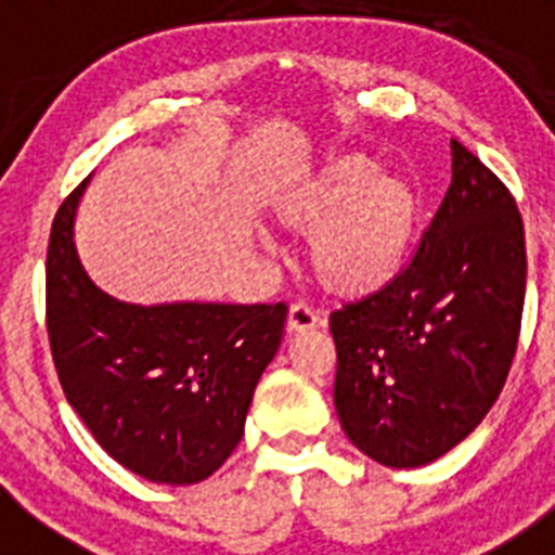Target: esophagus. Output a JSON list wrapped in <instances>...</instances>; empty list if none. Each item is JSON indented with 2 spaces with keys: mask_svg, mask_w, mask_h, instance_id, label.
Instances as JSON below:
<instances>
[{
  "mask_svg": "<svg viewBox=\"0 0 555 555\" xmlns=\"http://www.w3.org/2000/svg\"><path fill=\"white\" fill-rule=\"evenodd\" d=\"M322 325V317L317 311H313L308 302H292V308H288V322L286 327L292 333H306V331H313V327Z\"/></svg>",
  "mask_w": 555,
  "mask_h": 555,
  "instance_id": "esophagus-1",
  "label": "esophagus"
}]
</instances>
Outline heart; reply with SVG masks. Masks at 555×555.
Masks as SVG:
<instances>
[{
	"label": "heart",
	"instance_id": "1",
	"mask_svg": "<svg viewBox=\"0 0 555 555\" xmlns=\"http://www.w3.org/2000/svg\"><path fill=\"white\" fill-rule=\"evenodd\" d=\"M283 228L308 238L313 278L341 297H370L395 281L414 247L420 199L405 180L345 155L278 199Z\"/></svg>",
	"mask_w": 555,
	"mask_h": 555
}]
</instances>
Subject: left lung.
I'll return each instance as SVG.
<instances>
[{
    "instance_id": "1",
    "label": "left lung",
    "mask_w": 555,
    "mask_h": 555,
    "mask_svg": "<svg viewBox=\"0 0 555 555\" xmlns=\"http://www.w3.org/2000/svg\"><path fill=\"white\" fill-rule=\"evenodd\" d=\"M453 180L400 274L331 313L338 423L384 467H423L498 400L526 302L512 191L453 139Z\"/></svg>"
}]
</instances>
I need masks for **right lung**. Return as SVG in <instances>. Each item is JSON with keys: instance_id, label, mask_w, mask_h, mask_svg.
<instances>
[{"instance_id": "1", "label": "right lung", "mask_w": 555, "mask_h": 555, "mask_svg": "<svg viewBox=\"0 0 555 555\" xmlns=\"http://www.w3.org/2000/svg\"><path fill=\"white\" fill-rule=\"evenodd\" d=\"M57 208L47 249V333L57 380L100 448L155 483H199L242 442L258 377L283 338L286 302L132 306L77 258L75 210Z\"/></svg>"}]
</instances>
